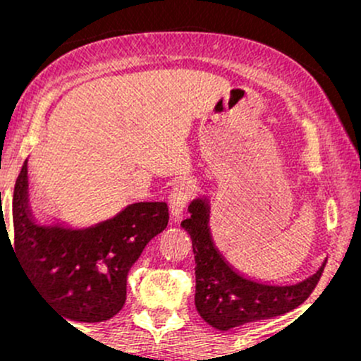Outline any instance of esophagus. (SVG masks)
Instances as JSON below:
<instances>
[{
    "label": "esophagus",
    "mask_w": 361,
    "mask_h": 361,
    "mask_svg": "<svg viewBox=\"0 0 361 361\" xmlns=\"http://www.w3.org/2000/svg\"><path fill=\"white\" fill-rule=\"evenodd\" d=\"M195 192V185L192 181H180L175 188L171 190L169 195V209H171V215L175 219L180 217L186 209V205L190 204Z\"/></svg>",
    "instance_id": "1"
}]
</instances>
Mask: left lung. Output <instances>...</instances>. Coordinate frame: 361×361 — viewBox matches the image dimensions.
Here are the masks:
<instances>
[{"mask_svg":"<svg viewBox=\"0 0 361 361\" xmlns=\"http://www.w3.org/2000/svg\"><path fill=\"white\" fill-rule=\"evenodd\" d=\"M188 212L192 215L181 222V227L192 238L197 263L195 305L202 319L215 329L229 331L247 322L287 314L307 300L316 288L324 263L312 276L295 285H267L239 275L214 246L207 198L193 200Z\"/></svg>","mask_w":361,"mask_h":361,"instance_id":"1","label":"left lung"}]
</instances>
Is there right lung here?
<instances>
[{
    "label": "right lung",
    "mask_w": 361,
    "mask_h": 361,
    "mask_svg": "<svg viewBox=\"0 0 361 361\" xmlns=\"http://www.w3.org/2000/svg\"><path fill=\"white\" fill-rule=\"evenodd\" d=\"M168 219L164 202H139L86 229L39 226L28 210L25 161L15 183L10 244L52 309L71 321L102 322L123 307L128 270L146 244L166 229Z\"/></svg>",
    "instance_id": "add662e5"
}]
</instances>
